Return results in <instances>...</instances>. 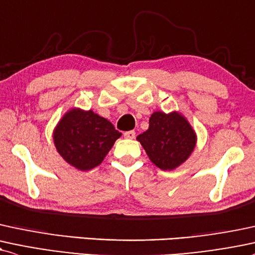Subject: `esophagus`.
Wrapping results in <instances>:
<instances>
[{
	"instance_id": "1",
	"label": "esophagus",
	"mask_w": 255,
	"mask_h": 255,
	"mask_svg": "<svg viewBox=\"0 0 255 255\" xmlns=\"http://www.w3.org/2000/svg\"><path fill=\"white\" fill-rule=\"evenodd\" d=\"M124 135H125L126 139H134V137H135V131H134V130L125 131Z\"/></svg>"
}]
</instances>
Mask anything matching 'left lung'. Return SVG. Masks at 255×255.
Masks as SVG:
<instances>
[{
	"mask_svg": "<svg viewBox=\"0 0 255 255\" xmlns=\"http://www.w3.org/2000/svg\"><path fill=\"white\" fill-rule=\"evenodd\" d=\"M155 166L171 171L190 157L196 145V133L185 118L178 113H153L149 127L137 135Z\"/></svg>",
	"mask_w": 255,
	"mask_h": 255,
	"instance_id": "1",
	"label": "left lung"
}]
</instances>
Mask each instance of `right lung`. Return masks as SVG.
Here are the masks:
<instances>
[{"instance_id": "1", "label": "right lung", "mask_w": 255, "mask_h": 255, "mask_svg": "<svg viewBox=\"0 0 255 255\" xmlns=\"http://www.w3.org/2000/svg\"><path fill=\"white\" fill-rule=\"evenodd\" d=\"M121 133L112 122L95 114L72 109L54 129L53 140L64 160L81 171L98 166Z\"/></svg>"}]
</instances>
